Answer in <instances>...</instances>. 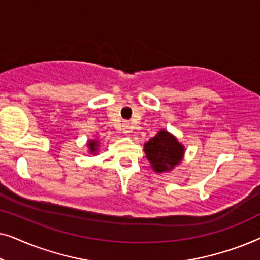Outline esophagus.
Masks as SVG:
<instances>
[{
	"mask_svg": "<svg viewBox=\"0 0 260 260\" xmlns=\"http://www.w3.org/2000/svg\"><path fill=\"white\" fill-rule=\"evenodd\" d=\"M122 130H123L124 134L130 133V124L126 123V122L123 123V124H122Z\"/></svg>",
	"mask_w": 260,
	"mask_h": 260,
	"instance_id": "obj_1",
	"label": "esophagus"
}]
</instances>
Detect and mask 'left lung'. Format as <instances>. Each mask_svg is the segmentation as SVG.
Masks as SVG:
<instances>
[{"instance_id": "left-lung-1", "label": "left lung", "mask_w": 260, "mask_h": 260, "mask_svg": "<svg viewBox=\"0 0 260 260\" xmlns=\"http://www.w3.org/2000/svg\"><path fill=\"white\" fill-rule=\"evenodd\" d=\"M144 151L151 168L156 173H165L182 161L184 147L174 135L167 130H159L144 144Z\"/></svg>"}]
</instances>
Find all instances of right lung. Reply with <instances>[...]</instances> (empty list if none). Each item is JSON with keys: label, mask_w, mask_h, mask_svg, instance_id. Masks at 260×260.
Masks as SVG:
<instances>
[{"label": "right lung", "mask_w": 260, "mask_h": 260, "mask_svg": "<svg viewBox=\"0 0 260 260\" xmlns=\"http://www.w3.org/2000/svg\"><path fill=\"white\" fill-rule=\"evenodd\" d=\"M98 145H99V142L97 140H90V141H88L87 147H88V150H90L88 152H90V154H93V155L97 154Z\"/></svg>", "instance_id": "obj_1"}]
</instances>
